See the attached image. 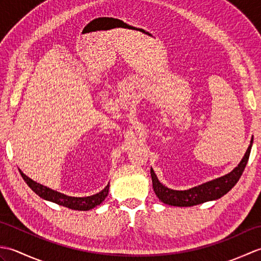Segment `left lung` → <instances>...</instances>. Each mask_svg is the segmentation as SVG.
<instances>
[{"instance_id": "obj_1", "label": "left lung", "mask_w": 261, "mask_h": 261, "mask_svg": "<svg viewBox=\"0 0 261 261\" xmlns=\"http://www.w3.org/2000/svg\"><path fill=\"white\" fill-rule=\"evenodd\" d=\"M252 141L253 140L251 139L250 146L248 147L240 164L230 174L205 182V184L193 187L187 191H174L164 186L158 180L156 174H154L153 169L151 168L150 174L154 193H156V195L160 201L165 204L171 205V206H194V205L202 204L208 201H214V199L222 197L237 184L243 173V170H245L249 160V156H250Z\"/></svg>"}]
</instances>
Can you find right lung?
I'll return each instance as SVG.
<instances>
[{
  "instance_id": "add662e5",
  "label": "right lung",
  "mask_w": 261,
  "mask_h": 261,
  "mask_svg": "<svg viewBox=\"0 0 261 261\" xmlns=\"http://www.w3.org/2000/svg\"><path fill=\"white\" fill-rule=\"evenodd\" d=\"M20 174L22 176V178H23L24 181L27 182V185L29 186L31 190L37 194V195L42 197L43 199H47V201H50L58 205H62V206L68 207L71 210H77V211H88L101 204L105 199V197L108 196L109 187H110V185H108L103 191L92 196L71 197V196L65 195V194L58 193L56 191H53L49 187L39 184V182L33 181L31 178L27 177L23 173H22L21 170H20Z\"/></svg>"
}]
</instances>
